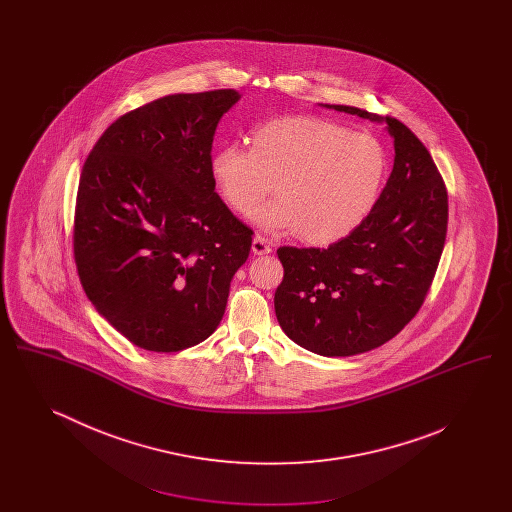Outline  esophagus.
<instances>
[{"label": "esophagus", "instance_id": "esophagus-1", "mask_svg": "<svg viewBox=\"0 0 512 512\" xmlns=\"http://www.w3.org/2000/svg\"><path fill=\"white\" fill-rule=\"evenodd\" d=\"M251 251H253L255 255H268V253L272 251V247H270V242H268L265 236L257 234V236L253 238V244H251Z\"/></svg>", "mask_w": 512, "mask_h": 512}]
</instances>
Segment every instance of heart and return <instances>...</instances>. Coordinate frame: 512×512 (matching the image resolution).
Listing matches in <instances>:
<instances>
[{
  "label": "heart",
  "instance_id": "heart-1",
  "mask_svg": "<svg viewBox=\"0 0 512 512\" xmlns=\"http://www.w3.org/2000/svg\"><path fill=\"white\" fill-rule=\"evenodd\" d=\"M211 176L224 203L251 215L278 195L257 222L270 232H299L307 244L330 245L353 234L376 207L386 174V146L320 117H278L257 126L249 149L222 146Z\"/></svg>",
  "mask_w": 512,
  "mask_h": 512
}]
</instances>
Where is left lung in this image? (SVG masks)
Segmentation results:
<instances>
[{"instance_id":"8db88e82","label":"left lung","mask_w":512,"mask_h":512,"mask_svg":"<svg viewBox=\"0 0 512 512\" xmlns=\"http://www.w3.org/2000/svg\"><path fill=\"white\" fill-rule=\"evenodd\" d=\"M336 111L386 122L393 171L365 222L318 247H278L284 278L276 318L290 340L324 355L349 357L397 336L422 307L447 234V190L430 151L411 128L349 105Z\"/></svg>"}]
</instances>
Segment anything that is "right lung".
<instances>
[{"label": "right lung", "mask_w": 512, "mask_h": 512, "mask_svg": "<svg viewBox=\"0 0 512 512\" xmlns=\"http://www.w3.org/2000/svg\"><path fill=\"white\" fill-rule=\"evenodd\" d=\"M236 90L174 94L113 122L90 151L74 263L99 315L130 343L176 353L220 324L253 230L215 192L211 149Z\"/></svg>", "instance_id": "right-lung-1"}]
</instances>
